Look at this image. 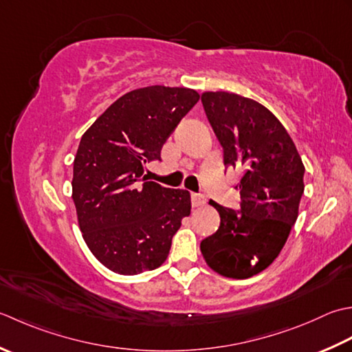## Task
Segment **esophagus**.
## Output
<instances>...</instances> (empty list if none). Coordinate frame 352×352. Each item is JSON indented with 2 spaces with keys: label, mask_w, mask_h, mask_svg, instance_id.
I'll return each instance as SVG.
<instances>
[{
  "label": "esophagus",
  "mask_w": 352,
  "mask_h": 352,
  "mask_svg": "<svg viewBox=\"0 0 352 352\" xmlns=\"http://www.w3.org/2000/svg\"><path fill=\"white\" fill-rule=\"evenodd\" d=\"M205 204V196L204 195H199V192H191V205L192 206H200Z\"/></svg>",
  "instance_id": "esophagus-1"
}]
</instances>
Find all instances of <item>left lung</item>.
Here are the masks:
<instances>
[{
  "instance_id": "1",
  "label": "left lung",
  "mask_w": 352,
  "mask_h": 352,
  "mask_svg": "<svg viewBox=\"0 0 352 352\" xmlns=\"http://www.w3.org/2000/svg\"><path fill=\"white\" fill-rule=\"evenodd\" d=\"M202 104L223 148L225 167L239 168L240 210L210 200L220 226L200 243L217 274L245 279L281 252L304 195V164L295 142L267 107L231 92H204Z\"/></svg>"
}]
</instances>
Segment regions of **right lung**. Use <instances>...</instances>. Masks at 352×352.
<instances>
[{
    "mask_svg": "<svg viewBox=\"0 0 352 352\" xmlns=\"http://www.w3.org/2000/svg\"><path fill=\"white\" fill-rule=\"evenodd\" d=\"M200 96L155 85L127 92L86 131L74 157L73 200L83 239L97 260L120 275L160 267L190 216L186 190L147 181L146 166Z\"/></svg>",
    "mask_w": 352,
    "mask_h": 352,
    "instance_id": "obj_1",
    "label": "right lung"
}]
</instances>
